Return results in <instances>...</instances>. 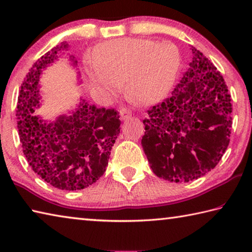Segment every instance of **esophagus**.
<instances>
[{
  "label": "esophagus",
  "instance_id": "34e87169",
  "mask_svg": "<svg viewBox=\"0 0 252 252\" xmlns=\"http://www.w3.org/2000/svg\"><path fill=\"white\" fill-rule=\"evenodd\" d=\"M131 114H132L131 111L126 109V108H122L120 110V118H121V120H126V119H129L131 117Z\"/></svg>",
  "mask_w": 252,
  "mask_h": 252
}]
</instances>
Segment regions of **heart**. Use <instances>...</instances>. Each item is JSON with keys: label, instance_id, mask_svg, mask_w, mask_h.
I'll return each mask as SVG.
<instances>
[{"label": "heart", "instance_id": "heart-1", "mask_svg": "<svg viewBox=\"0 0 252 252\" xmlns=\"http://www.w3.org/2000/svg\"><path fill=\"white\" fill-rule=\"evenodd\" d=\"M180 53L172 43L143 39H118L101 44L88 66L91 80L106 93L126 83L129 99L156 104L169 94L176 81Z\"/></svg>", "mask_w": 252, "mask_h": 252}]
</instances>
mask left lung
<instances>
[{
	"label": "left lung",
	"mask_w": 252,
	"mask_h": 252,
	"mask_svg": "<svg viewBox=\"0 0 252 252\" xmlns=\"http://www.w3.org/2000/svg\"><path fill=\"white\" fill-rule=\"evenodd\" d=\"M171 95L148 110L141 144L153 173L189 182L219 163L231 134V97L222 75L193 46Z\"/></svg>",
	"instance_id": "1"
}]
</instances>
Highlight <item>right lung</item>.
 <instances>
[{"mask_svg": "<svg viewBox=\"0 0 252 252\" xmlns=\"http://www.w3.org/2000/svg\"><path fill=\"white\" fill-rule=\"evenodd\" d=\"M67 49V42H62L34 63L21 85L16 117L30 167L54 188L73 191L93 185L103 176L121 121L117 110L96 108L83 99L71 114H62L55 121L34 116L41 104L42 71ZM70 61L73 65L78 63L72 55Z\"/></svg>", "mask_w": 252, "mask_h": 252, "instance_id": "right-lung-1", "label": "right lung"}]
</instances>
